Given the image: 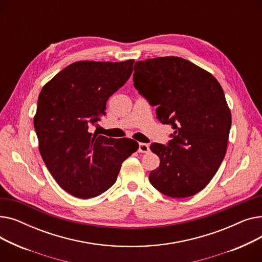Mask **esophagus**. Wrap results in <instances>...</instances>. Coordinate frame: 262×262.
Wrapping results in <instances>:
<instances>
[{
    "instance_id": "1",
    "label": "esophagus",
    "mask_w": 262,
    "mask_h": 262,
    "mask_svg": "<svg viewBox=\"0 0 262 262\" xmlns=\"http://www.w3.org/2000/svg\"><path fill=\"white\" fill-rule=\"evenodd\" d=\"M138 150L140 153H148L149 150V145L147 143H139V148Z\"/></svg>"
}]
</instances>
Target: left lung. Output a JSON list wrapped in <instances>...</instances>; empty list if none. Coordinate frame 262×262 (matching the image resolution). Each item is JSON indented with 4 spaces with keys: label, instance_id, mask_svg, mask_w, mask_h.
I'll list each match as a JSON object with an SVG mask.
<instances>
[{
    "label": "left lung",
    "instance_id": "obj_1",
    "mask_svg": "<svg viewBox=\"0 0 262 262\" xmlns=\"http://www.w3.org/2000/svg\"><path fill=\"white\" fill-rule=\"evenodd\" d=\"M134 87L162 124L174 129L167 145L152 143L160 158L149 182L162 194L184 199L209 184L226 154L231 115L213 75L181 57L137 61Z\"/></svg>",
    "mask_w": 262,
    "mask_h": 262
}]
</instances>
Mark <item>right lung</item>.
Listing matches in <instances>:
<instances>
[{"label":"right lung","mask_w":262,"mask_h":262,"mask_svg":"<svg viewBox=\"0 0 262 262\" xmlns=\"http://www.w3.org/2000/svg\"><path fill=\"white\" fill-rule=\"evenodd\" d=\"M134 61H76L39 94L34 127L40 154L55 181L73 196L102 194L139 147L133 139L107 138L89 129L106 114L107 100L130 77Z\"/></svg>","instance_id":"right-lung-1"}]
</instances>
